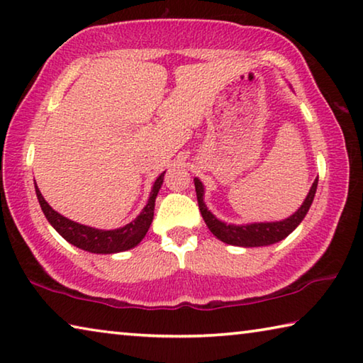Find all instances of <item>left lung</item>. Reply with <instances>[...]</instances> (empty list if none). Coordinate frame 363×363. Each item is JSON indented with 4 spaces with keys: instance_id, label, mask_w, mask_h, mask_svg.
<instances>
[{
    "instance_id": "left-lung-1",
    "label": "left lung",
    "mask_w": 363,
    "mask_h": 363,
    "mask_svg": "<svg viewBox=\"0 0 363 363\" xmlns=\"http://www.w3.org/2000/svg\"><path fill=\"white\" fill-rule=\"evenodd\" d=\"M195 182V192H197V202L200 213H202L203 220L208 226L210 231L216 235L218 239L223 242L239 245V247H262V245H272L274 242H279L284 238H287L294 229L301 224V221L306 218L310 205L313 202L316 186H318V179L310 187V192L307 195L306 202L302 203L294 215L286 218L283 221L276 223H254V224H245V226H234V224H224L223 221L218 220L211 215L206 208L203 202V186L199 179H194Z\"/></svg>"
}]
</instances>
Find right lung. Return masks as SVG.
<instances>
[{"label": "right lung", "mask_w": 363, "mask_h": 363, "mask_svg": "<svg viewBox=\"0 0 363 363\" xmlns=\"http://www.w3.org/2000/svg\"><path fill=\"white\" fill-rule=\"evenodd\" d=\"M163 176L164 172H161L158 179L155 181L150 192V199H148V203L145 205V208L142 210L140 215L137 216L134 221L125 224L124 228L113 229V231H101V229L89 228L84 226V224L67 220V218L51 208L47 203V200L43 199V195L40 194L37 186L35 192L40 206H42L47 220L69 244L76 245L82 250L91 252V254H116V252L132 249V247H135L143 238H145V234L153 220L155 199H157L161 184H163Z\"/></svg>", "instance_id": "obj_1"}]
</instances>
